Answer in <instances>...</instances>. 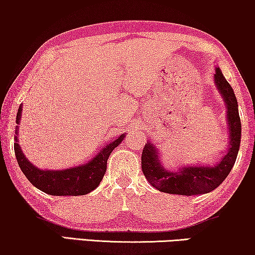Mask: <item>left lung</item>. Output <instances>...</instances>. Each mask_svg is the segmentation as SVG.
Instances as JSON below:
<instances>
[{
	"label": "left lung",
	"instance_id": "8db88e82",
	"mask_svg": "<svg viewBox=\"0 0 255 255\" xmlns=\"http://www.w3.org/2000/svg\"><path fill=\"white\" fill-rule=\"evenodd\" d=\"M215 71L216 87L226 107V122L229 128L228 152L212 165L183 163V166L168 169L160 162L156 146L151 141H147L142 149L141 169L148 182L159 191L184 196L210 193L226 179L235 165L242 138V122L239 117L238 102L232 87L226 81L221 68L216 67Z\"/></svg>",
	"mask_w": 255,
	"mask_h": 255
}]
</instances>
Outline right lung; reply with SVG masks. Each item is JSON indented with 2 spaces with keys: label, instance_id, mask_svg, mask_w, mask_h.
Instances as JSON below:
<instances>
[{
  "label": "right lung",
  "instance_id": "obj_1",
  "mask_svg": "<svg viewBox=\"0 0 255 255\" xmlns=\"http://www.w3.org/2000/svg\"><path fill=\"white\" fill-rule=\"evenodd\" d=\"M22 118V104L16 116L15 154L19 168L26 179L38 189L53 196H80L96 189L107 170L110 153L124 140L125 133L107 142L89 161L65 169H40L26 159L18 144V124Z\"/></svg>",
  "mask_w": 255,
  "mask_h": 255
}]
</instances>
